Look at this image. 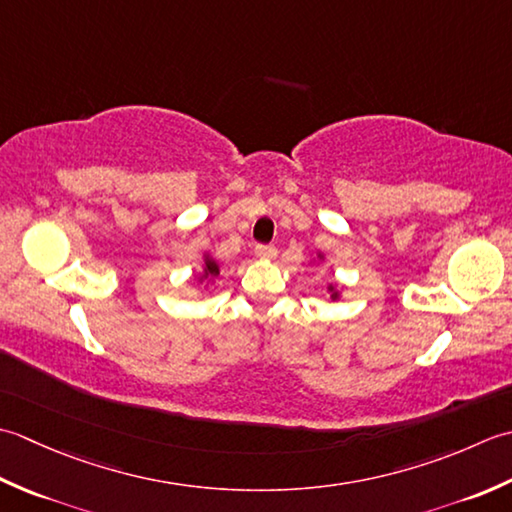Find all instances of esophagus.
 I'll list each match as a JSON object with an SVG mask.
<instances>
[{
  "mask_svg": "<svg viewBox=\"0 0 512 512\" xmlns=\"http://www.w3.org/2000/svg\"><path fill=\"white\" fill-rule=\"evenodd\" d=\"M254 256L260 258V260L276 258V247L274 245H256L254 247Z\"/></svg>",
  "mask_w": 512,
  "mask_h": 512,
  "instance_id": "34e87169",
  "label": "esophagus"
}]
</instances>
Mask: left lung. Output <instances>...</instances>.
Masks as SVG:
<instances>
[{
    "mask_svg": "<svg viewBox=\"0 0 512 512\" xmlns=\"http://www.w3.org/2000/svg\"><path fill=\"white\" fill-rule=\"evenodd\" d=\"M311 260H314V263H316V260H318V263H322V260H325V254L316 252V256L311 258ZM327 294H329V302H338L342 298V289L336 283H329L327 285Z\"/></svg>",
    "mask_w": 512,
    "mask_h": 512,
    "instance_id": "obj_1",
    "label": "left lung"
}]
</instances>
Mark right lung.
<instances>
[{
	"label": "right lung",
	"mask_w": 512,
	"mask_h": 512,
	"mask_svg": "<svg viewBox=\"0 0 512 512\" xmlns=\"http://www.w3.org/2000/svg\"><path fill=\"white\" fill-rule=\"evenodd\" d=\"M218 274H221V265H218V260L212 254L205 252L203 254V265L194 274L196 285H205V289H210L214 285V280H216Z\"/></svg>",
	"instance_id": "obj_1"
}]
</instances>
